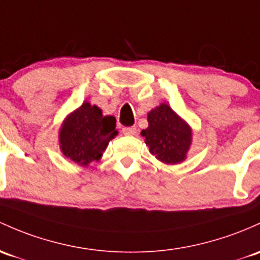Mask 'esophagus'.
<instances>
[{
    "mask_svg": "<svg viewBox=\"0 0 260 260\" xmlns=\"http://www.w3.org/2000/svg\"><path fill=\"white\" fill-rule=\"evenodd\" d=\"M122 134H124V135H135L136 133H138V130H136V127L135 126H125V127H122Z\"/></svg>",
    "mask_w": 260,
    "mask_h": 260,
    "instance_id": "1",
    "label": "esophagus"
}]
</instances>
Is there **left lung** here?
<instances>
[{"label": "left lung", "instance_id": "left-lung-1", "mask_svg": "<svg viewBox=\"0 0 260 260\" xmlns=\"http://www.w3.org/2000/svg\"><path fill=\"white\" fill-rule=\"evenodd\" d=\"M149 126L141 131L150 152L166 165L181 164L192 145V129L166 103L147 114Z\"/></svg>", "mask_w": 260, "mask_h": 260}]
</instances>
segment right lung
<instances>
[{
  "instance_id": "1",
  "label": "right lung",
  "mask_w": 260,
  "mask_h": 260,
  "mask_svg": "<svg viewBox=\"0 0 260 260\" xmlns=\"http://www.w3.org/2000/svg\"><path fill=\"white\" fill-rule=\"evenodd\" d=\"M116 120L111 115H103L102 109L84 102L72 111L60 125L59 149L67 158L88 167L99 161L109 142L118 135Z\"/></svg>"
}]
</instances>
